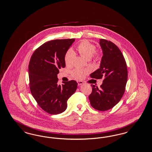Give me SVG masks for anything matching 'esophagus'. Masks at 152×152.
I'll return each instance as SVG.
<instances>
[{"instance_id":"1","label":"esophagus","mask_w":152,"mask_h":152,"mask_svg":"<svg viewBox=\"0 0 152 152\" xmlns=\"http://www.w3.org/2000/svg\"><path fill=\"white\" fill-rule=\"evenodd\" d=\"M77 84H78L79 86H80V85H83L84 84V83L83 81H77Z\"/></svg>"}]
</instances>
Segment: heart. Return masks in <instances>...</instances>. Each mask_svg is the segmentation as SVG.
Instances as JSON below:
<instances>
[{"mask_svg":"<svg viewBox=\"0 0 152 152\" xmlns=\"http://www.w3.org/2000/svg\"><path fill=\"white\" fill-rule=\"evenodd\" d=\"M96 48L94 45L90 42L87 40H84L79 43L77 47V50L79 54L83 56L85 59H89L94 54ZM99 54H96V59H99ZM75 57V53L72 50H69L66 54L64 57V61L67 66L72 64L73 58ZM88 72L87 70H84L80 68H76L73 70L72 75L74 78L76 79H82L85 76V74Z\"/></svg>","mask_w":152,"mask_h":152,"instance_id":"heart-1","label":"heart"}]
</instances>
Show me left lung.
I'll list each match as a JSON object with an SVG mask.
<instances>
[{
	"label": "left lung",
	"mask_w": 152,
	"mask_h": 152,
	"mask_svg": "<svg viewBox=\"0 0 152 152\" xmlns=\"http://www.w3.org/2000/svg\"><path fill=\"white\" fill-rule=\"evenodd\" d=\"M102 57L99 68L90 76L93 79L103 78L100 88L91 84L92 92L89 96L91 106L99 111L111 109L123 97L127 84V64L121 50L114 43L100 39Z\"/></svg>",
	"instance_id": "left-lung-1"
}]
</instances>
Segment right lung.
<instances>
[{
	"mask_svg": "<svg viewBox=\"0 0 152 152\" xmlns=\"http://www.w3.org/2000/svg\"><path fill=\"white\" fill-rule=\"evenodd\" d=\"M75 39H55L43 43L31 56L29 78L31 93L46 113L58 114L67 107V100L75 92V80L58 84L59 69L66 67L64 57Z\"/></svg>",
	"mask_w": 152,
	"mask_h": 152,
	"instance_id": "1",
	"label": "right lung"
}]
</instances>
